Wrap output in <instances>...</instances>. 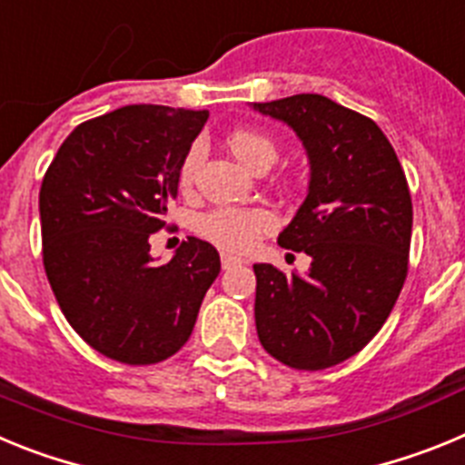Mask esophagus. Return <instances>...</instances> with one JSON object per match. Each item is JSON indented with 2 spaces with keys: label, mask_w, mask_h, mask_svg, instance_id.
<instances>
[{
  "label": "esophagus",
  "mask_w": 465,
  "mask_h": 465,
  "mask_svg": "<svg viewBox=\"0 0 465 465\" xmlns=\"http://www.w3.org/2000/svg\"><path fill=\"white\" fill-rule=\"evenodd\" d=\"M242 258L237 256H230V253H221V265H223V270H230V268H237V265H242Z\"/></svg>",
  "instance_id": "obj_1"
}]
</instances>
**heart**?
Wrapping results in <instances>:
<instances>
[{
    "instance_id": "obj_1",
    "label": "heart",
    "mask_w": 465,
    "mask_h": 465,
    "mask_svg": "<svg viewBox=\"0 0 465 465\" xmlns=\"http://www.w3.org/2000/svg\"><path fill=\"white\" fill-rule=\"evenodd\" d=\"M228 146L235 153L240 163H244L249 170H268L277 160V143L268 134L240 127L228 134ZM203 163V149L193 146L186 153L179 170V183L182 188H191L195 182L197 170ZM274 228V213L265 207H216L212 212L203 213L197 219V230L207 240L219 244L221 249L228 252H246L252 249L261 235L270 232Z\"/></svg>"
}]
</instances>
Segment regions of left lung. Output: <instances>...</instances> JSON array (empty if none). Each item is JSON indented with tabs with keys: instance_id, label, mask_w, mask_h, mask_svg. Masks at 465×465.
Returning <instances> with one entry per match:
<instances>
[{
	"instance_id": "1",
	"label": "left lung",
	"mask_w": 465,
	"mask_h": 465,
	"mask_svg": "<svg viewBox=\"0 0 465 465\" xmlns=\"http://www.w3.org/2000/svg\"><path fill=\"white\" fill-rule=\"evenodd\" d=\"M289 123L307 155L305 203L279 235L312 258L310 272L256 262L262 349L295 371H323L359 354L391 314L408 277L412 197L391 142L372 118L323 94L258 102Z\"/></svg>"
}]
</instances>
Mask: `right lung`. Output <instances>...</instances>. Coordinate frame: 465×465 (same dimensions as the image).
<instances>
[{"instance_id": "right-lung-1", "label": "right lung", "mask_w": 465, "mask_h": 465, "mask_svg": "<svg viewBox=\"0 0 465 465\" xmlns=\"http://www.w3.org/2000/svg\"><path fill=\"white\" fill-rule=\"evenodd\" d=\"M209 111L130 104L74 127L39 191L41 256L69 326L106 359L153 365L191 338L221 272L219 252L188 237L155 265L179 170Z\"/></svg>"}]
</instances>
